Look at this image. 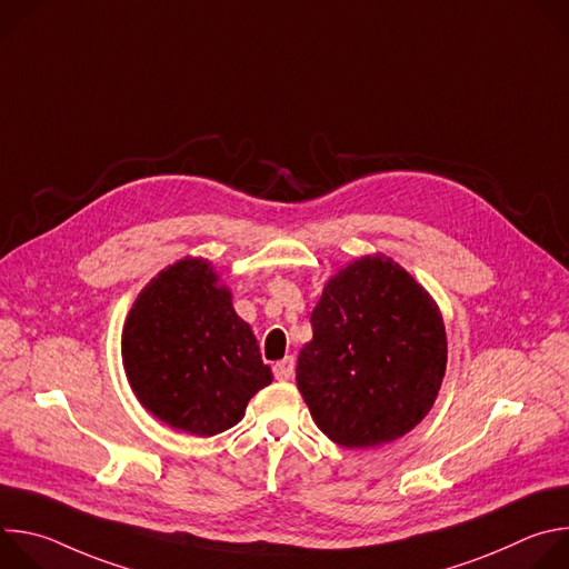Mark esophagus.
<instances>
[{"instance_id":"34e87169","label":"esophagus","mask_w":569,"mask_h":569,"mask_svg":"<svg viewBox=\"0 0 569 569\" xmlns=\"http://www.w3.org/2000/svg\"><path fill=\"white\" fill-rule=\"evenodd\" d=\"M295 373V358L292 356H286L283 360H279L274 365V378L277 380H290Z\"/></svg>"}]
</instances>
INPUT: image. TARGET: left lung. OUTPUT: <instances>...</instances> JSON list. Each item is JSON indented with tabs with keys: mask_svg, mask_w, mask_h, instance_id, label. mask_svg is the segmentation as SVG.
Segmentation results:
<instances>
[{
	"mask_svg": "<svg viewBox=\"0 0 569 569\" xmlns=\"http://www.w3.org/2000/svg\"><path fill=\"white\" fill-rule=\"evenodd\" d=\"M297 387L317 428L376 448L417 428L437 400L448 340L437 301L385 254L342 268L310 315Z\"/></svg>",
	"mask_w": 569,
	"mask_h": 569,
	"instance_id": "obj_1",
	"label": "left lung"
}]
</instances>
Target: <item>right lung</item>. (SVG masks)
Masks as SVG:
<instances>
[{"label":"right lung","instance_id":"obj_1","mask_svg":"<svg viewBox=\"0 0 569 569\" xmlns=\"http://www.w3.org/2000/svg\"><path fill=\"white\" fill-rule=\"evenodd\" d=\"M128 382L173 430L213 437L233 428L272 382L257 338L204 259L161 270L134 299L121 336Z\"/></svg>","mask_w":569,"mask_h":569}]
</instances>
